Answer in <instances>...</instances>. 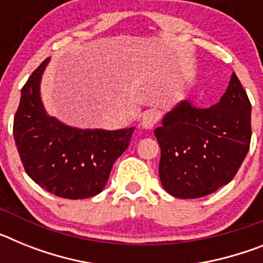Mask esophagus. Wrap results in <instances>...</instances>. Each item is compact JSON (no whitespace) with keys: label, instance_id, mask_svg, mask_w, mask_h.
I'll return each mask as SVG.
<instances>
[{"label":"esophagus","instance_id":"34e87169","mask_svg":"<svg viewBox=\"0 0 263 263\" xmlns=\"http://www.w3.org/2000/svg\"><path fill=\"white\" fill-rule=\"evenodd\" d=\"M158 118H159V115H158L157 111L150 110L147 111L145 116L142 117V121H141V126L143 129H153L154 125L158 122Z\"/></svg>","mask_w":263,"mask_h":263}]
</instances>
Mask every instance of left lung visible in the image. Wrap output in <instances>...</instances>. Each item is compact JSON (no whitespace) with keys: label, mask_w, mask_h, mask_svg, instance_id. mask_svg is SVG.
Masks as SVG:
<instances>
[{"label":"left lung","mask_w":263,"mask_h":263,"mask_svg":"<svg viewBox=\"0 0 263 263\" xmlns=\"http://www.w3.org/2000/svg\"><path fill=\"white\" fill-rule=\"evenodd\" d=\"M252 104L236 73L210 108L184 100L154 132L160 146L159 178L179 199L210 195L231 182L249 152Z\"/></svg>","instance_id":"8db88e82"}]
</instances>
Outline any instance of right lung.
Here are the masks:
<instances>
[{
	"instance_id": "obj_1",
	"label": "right lung",
	"mask_w": 263,
	"mask_h": 263,
	"mask_svg": "<svg viewBox=\"0 0 263 263\" xmlns=\"http://www.w3.org/2000/svg\"><path fill=\"white\" fill-rule=\"evenodd\" d=\"M48 62H42L21 90L13 125L15 146L27 175L46 191L73 200L96 196L129 146L134 127L79 129L48 116L41 99Z\"/></svg>"
}]
</instances>
